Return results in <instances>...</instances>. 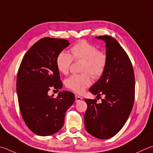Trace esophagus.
Listing matches in <instances>:
<instances>
[{
	"mask_svg": "<svg viewBox=\"0 0 153 153\" xmlns=\"http://www.w3.org/2000/svg\"><path fill=\"white\" fill-rule=\"evenodd\" d=\"M75 98H76V102L81 101L82 100V97L78 96V95H77V94H76V95H75Z\"/></svg>",
	"mask_w": 153,
	"mask_h": 153,
	"instance_id": "obj_1",
	"label": "esophagus"
}]
</instances>
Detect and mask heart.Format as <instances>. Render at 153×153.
I'll return each mask as SVG.
<instances>
[{"mask_svg": "<svg viewBox=\"0 0 153 153\" xmlns=\"http://www.w3.org/2000/svg\"><path fill=\"white\" fill-rule=\"evenodd\" d=\"M71 55L65 51L57 55V68L62 74H67L73 59L82 60L81 71L83 73L72 75L65 82L69 90L80 94L91 84V76L97 79L104 74L108 64V55L106 53L98 49L97 46L86 40L76 43L71 47Z\"/></svg>", "mask_w": 153, "mask_h": 153, "instance_id": "b5f03b06", "label": "heart"}]
</instances>
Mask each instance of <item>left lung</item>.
Wrapping results in <instances>:
<instances>
[{
	"mask_svg": "<svg viewBox=\"0 0 153 153\" xmlns=\"http://www.w3.org/2000/svg\"><path fill=\"white\" fill-rule=\"evenodd\" d=\"M106 47L108 64L104 74L89 91L97 98L85 99L88 108L84 114L85 128L93 137L107 139L115 136L127 121L134 101L135 79L128 55L114 38L98 36ZM101 98V97H100Z\"/></svg>",
	"mask_w": 153,
	"mask_h": 153,
	"instance_id": "1",
	"label": "left lung"
}]
</instances>
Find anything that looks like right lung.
Returning <instances> with one entry per match:
<instances>
[{
	"instance_id": "1",
	"label": "right lung",
	"mask_w": 153,
	"mask_h": 153,
	"mask_svg": "<svg viewBox=\"0 0 153 153\" xmlns=\"http://www.w3.org/2000/svg\"><path fill=\"white\" fill-rule=\"evenodd\" d=\"M63 39L45 37L37 41L24 55L16 77L19 108L29 128L39 136L59 131L65 114L75 101L74 94L59 91L48 95L50 89L62 88L56 65L57 55L69 45Z\"/></svg>"
}]
</instances>
